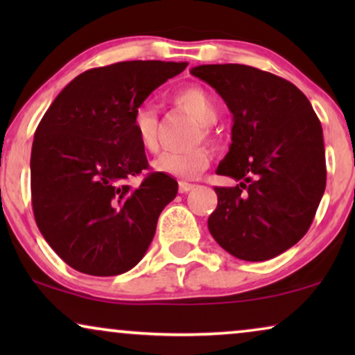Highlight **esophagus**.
<instances>
[{
    "label": "esophagus",
    "instance_id": "esophagus-1",
    "mask_svg": "<svg viewBox=\"0 0 355 355\" xmlns=\"http://www.w3.org/2000/svg\"><path fill=\"white\" fill-rule=\"evenodd\" d=\"M193 187H196V186H193V184H189V182H184V181L179 182V192H181V193L191 192Z\"/></svg>",
    "mask_w": 355,
    "mask_h": 355
}]
</instances>
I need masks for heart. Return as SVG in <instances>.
<instances>
[{
	"mask_svg": "<svg viewBox=\"0 0 355 355\" xmlns=\"http://www.w3.org/2000/svg\"><path fill=\"white\" fill-rule=\"evenodd\" d=\"M173 103L186 111L200 123L203 137L208 135V125L218 118L216 105L210 94L198 85L178 90L173 95ZM132 132L135 140L145 152L155 153L158 150V118L157 111L150 105H140L132 116ZM210 150L196 147L186 152H164L152 162L153 171L173 178H196L210 164Z\"/></svg>",
	"mask_w": 355,
	"mask_h": 355,
	"instance_id": "b5f03b06",
	"label": "heart"
}]
</instances>
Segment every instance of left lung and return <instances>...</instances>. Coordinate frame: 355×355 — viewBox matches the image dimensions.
<instances>
[{"label": "left lung", "instance_id": "8db88e82", "mask_svg": "<svg viewBox=\"0 0 355 355\" xmlns=\"http://www.w3.org/2000/svg\"><path fill=\"white\" fill-rule=\"evenodd\" d=\"M232 114L230 152L216 174L239 181L215 187L213 239L236 259L265 261L302 239L327 186L322 124L289 80L244 64H202Z\"/></svg>", "mask_w": 355, "mask_h": 355}]
</instances>
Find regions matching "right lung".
Instances as JSON below:
<instances>
[{
	"instance_id": "add662e5",
	"label": "right lung",
	"mask_w": 355,
	"mask_h": 355,
	"mask_svg": "<svg viewBox=\"0 0 355 355\" xmlns=\"http://www.w3.org/2000/svg\"><path fill=\"white\" fill-rule=\"evenodd\" d=\"M187 62L123 61L77 76L46 110L31 157L38 230L72 268L116 276L134 268L159 213L178 193L171 176L150 173L132 132L135 110Z\"/></svg>"
}]
</instances>
